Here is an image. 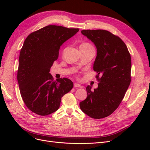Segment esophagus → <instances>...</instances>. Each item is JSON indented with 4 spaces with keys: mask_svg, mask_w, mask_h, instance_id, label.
Returning a JSON list of instances; mask_svg holds the SVG:
<instances>
[{
    "mask_svg": "<svg viewBox=\"0 0 150 150\" xmlns=\"http://www.w3.org/2000/svg\"><path fill=\"white\" fill-rule=\"evenodd\" d=\"M74 88H82V86L80 85L79 84H78V83H74Z\"/></svg>",
    "mask_w": 150,
    "mask_h": 150,
    "instance_id": "esophagus-1",
    "label": "esophagus"
}]
</instances>
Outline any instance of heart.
Segmentation results:
<instances>
[{
	"instance_id": "1",
	"label": "heart",
	"mask_w": 150,
	"mask_h": 150,
	"mask_svg": "<svg viewBox=\"0 0 150 150\" xmlns=\"http://www.w3.org/2000/svg\"><path fill=\"white\" fill-rule=\"evenodd\" d=\"M81 46H91V45L88 43H84V44H83Z\"/></svg>"
}]
</instances>
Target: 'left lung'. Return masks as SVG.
I'll use <instances>...</instances> for the list:
<instances>
[{"instance_id":"left-lung-1","label":"left lung","mask_w":150,"mask_h":150,"mask_svg":"<svg viewBox=\"0 0 150 150\" xmlns=\"http://www.w3.org/2000/svg\"><path fill=\"white\" fill-rule=\"evenodd\" d=\"M81 33L96 47L93 69L99 83L93 91L87 86L88 96L79 103L80 108L92 118H104L118 108L130 84L131 56L125 42L110 32L83 30Z\"/></svg>"}]
</instances>
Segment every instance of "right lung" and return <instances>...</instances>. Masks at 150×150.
<instances>
[{
	"label": "right lung",
	"mask_w": 150,
	"mask_h": 150,
	"mask_svg": "<svg viewBox=\"0 0 150 150\" xmlns=\"http://www.w3.org/2000/svg\"><path fill=\"white\" fill-rule=\"evenodd\" d=\"M79 30L50 25L25 39L20 52L17 81L25 104L35 114L47 116L56 111L62 97L73 88L67 78L54 81L49 71L62 44Z\"/></svg>",
	"instance_id": "obj_1"
}]
</instances>
